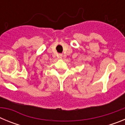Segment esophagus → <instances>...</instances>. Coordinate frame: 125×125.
<instances>
[{"instance_id":"esophagus-1","label":"esophagus","mask_w":125,"mask_h":125,"mask_svg":"<svg viewBox=\"0 0 125 125\" xmlns=\"http://www.w3.org/2000/svg\"><path fill=\"white\" fill-rule=\"evenodd\" d=\"M59 58H60V59H62V54H59Z\"/></svg>"}]
</instances>
